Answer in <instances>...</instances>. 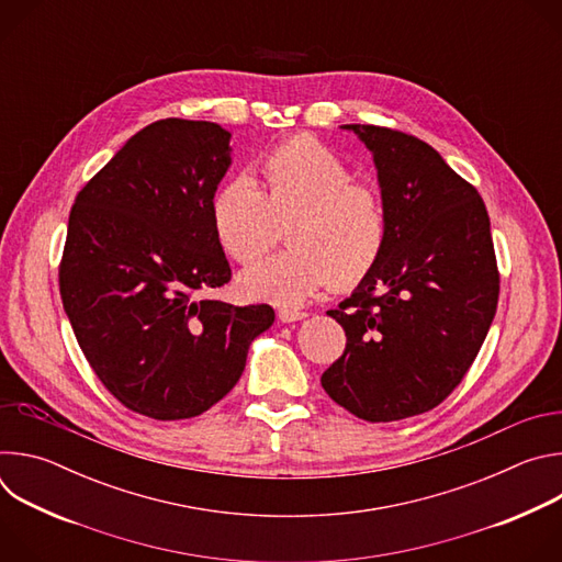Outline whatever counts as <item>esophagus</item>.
Returning a JSON list of instances; mask_svg holds the SVG:
<instances>
[{"mask_svg": "<svg viewBox=\"0 0 562 562\" xmlns=\"http://www.w3.org/2000/svg\"><path fill=\"white\" fill-rule=\"evenodd\" d=\"M308 313L306 311H297V308H280L278 317L282 323H297V319H304Z\"/></svg>", "mask_w": 562, "mask_h": 562, "instance_id": "1", "label": "esophagus"}]
</instances>
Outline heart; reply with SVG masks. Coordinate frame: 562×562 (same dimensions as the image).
<instances>
[{"instance_id":"1","label":"heart","mask_w":562,"mask_h":562,"mask_svg":"<svg viewBox=\"0 0 562 562\" xmlns=\"http://www.w3.org/2000/svg\"><path fill=\"white\" fill-rule=\"evenodd\" d=\"M215 243L237 265L262 258L286 224L289 249L239 278L249 297L295 306L327 286H353L378 265L389 233L380 193L353 182V171L329 146L291 137L256 165V182L235 178L209 200Z\"/></svg>"}]
</instances>
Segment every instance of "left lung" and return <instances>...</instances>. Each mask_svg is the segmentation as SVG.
<instances>
[{"label":"left lung","instance_id":"left-lung-1","mask_svg":"<svg viewBox=\"0 0 562 562\" xmlns=\"http://www.w3.org/2000/svg\"><path fill=\"white\" fill-rule=\"evenodd\" d=\"M342 128L373 153L389 233L373 271L327 311L347 347L319 382L349 414L393 423L460 384L492 327L501 273L483 198L436 148L386 126Z\"/></svg>","mask_w":562,"mask_h":562}]
</instances>
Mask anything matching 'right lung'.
Returning a JSON list of instances; mask_svg holds the SVG:
<instances>
[{
    "label": "right lung",
    "instance_id": "1",
    "mask_svg": "<svg viewBox=\"0 0 562 562\" xmlns=\"http://www.w3.org/2000/svg\"><path fill=\"white\" fill-rule=\"evenodd\" d=\"M231 133L169 117L135 133L77 193L59 262L75 338L120 403L184 420L235 386L269 304L202 297L231 280L209 200L231 165Z\"/></svg>",
    "mask_w": 562,
    "mask_h": 562
}]
</instances>
